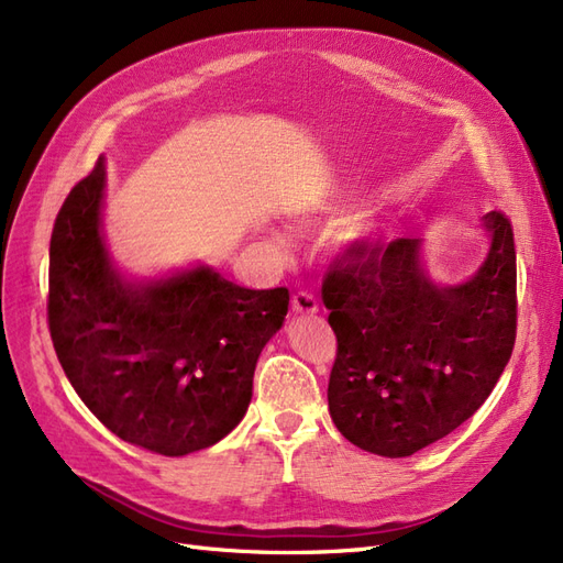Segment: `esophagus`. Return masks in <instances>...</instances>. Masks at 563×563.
<instances>
[{
  "label": "esophagus",
  "mask_w": 563,
  "mask_h": 563,
  "mask_svg": "<svg viewBox=\"0 0 563 563\" xmlns=\"http://www.w3.org/2000/svg\"><path fill=\"white\" fill-rule=\"evenodd\" d=\"M291 308H294V312H298V314H314L317 310H319V302H317V298H314V294L312 291H296L294 294V298H291Z\"/></svg>",
  "instance_id": "34e87169"
}]
</instances>
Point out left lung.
<instances>
[{
  "label": "left lung",
  "mask_w": 563,
  "mask_h": 563,
  "mask_svg": "<svg viewBox=\"0 0 563 563\" xmlns=\"http://www.w3.org/2000/svg\"><path fill=\"white\" fill-rule=\"evenodd\" d=\"M476 275L434 286L420 240L354 242L329 265L321 298L338 340L329 411L354 446L404 457L451 434L496 387L517 338V251L503 211Z\"/></svg>",
  "instance_id": "obj_1"
}]
</instances>
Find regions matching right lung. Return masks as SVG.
<instances>
[{
    "label": "right lung",
    "instance_id": "add662e5",
    "mask_svg": "<svg viewBox=\"0 0 563 563\" xmlns=\"http://www.w3.org/2000/svg\"><path fill=\"white\" fill-rule=\"evenodd\" d=\"M106 164L65 197L48 249V331L89 411L159 455L209 449L244 418L255 362L288 312V288L236 286L211 267L129 284L100 236Z\"/></svg>",
    "mask_w": 563,
    "mask_h": 563
}]
</instances>
